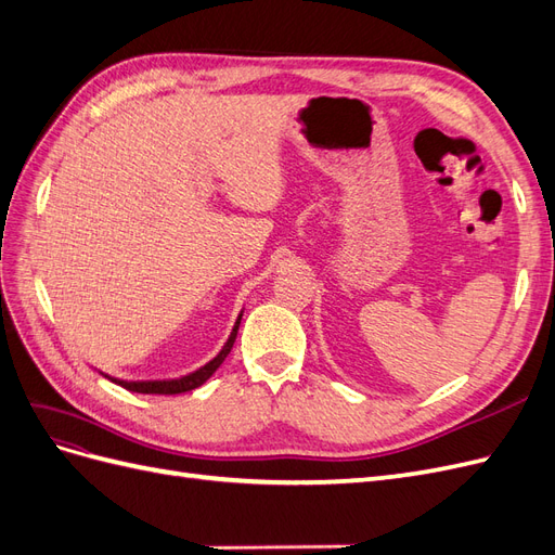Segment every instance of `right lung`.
<instances>
[{
  "label": "right lung",
  "instance_id": "1",
  "mask_svg": "<svg viewBox=\"0 0 555 555\" xmlns=\"http://www.w3.org/2000/svg\"><path fill=\"white\" fill-rule=\"evenodd\" d=\"M241 319H243V312L238 314L236 324H233L231 328V335L229 340L224 343V347L220 349V354H217L212 361H208L206 365H201L198 371L184 375V377H178V379H145V382H127V379H115V377H108L111 382L120 384L122 389L127 391H133V393H159V396H173V393H184V391H192L196 389V386L204 384L217 367H220L224 363V359L229 357V351L233 347V343H236V335H238V326H241Z\"/></svg>",
  "mask_w": 555,
  "mask_h": 555
}]
</instances>
